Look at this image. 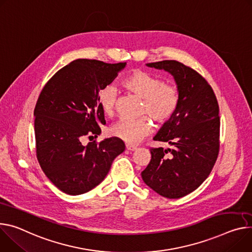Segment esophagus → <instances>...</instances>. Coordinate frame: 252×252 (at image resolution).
Returning <instances> with one entry per match:
<instances>
[{"label": "esophagus", "mask_w": 252, "mask_h": 252, "mask_svg": "<svg viewBox=\"0 0 252 252\" xmlns=\"http://www.w3.org/2000/svg\"><path fill=\"white\" fill-rule=\"evenodd\" d=\"M126 150H128V151H135L136 149H138V147L134 146V145H130V144H126Z\"/></svg>", "instance_id": "obj_1"}]
</instances>
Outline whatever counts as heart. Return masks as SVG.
Masks as SVG:
<instances>
[{"instance_id":"b5f03b06","label":"heart","mask_w":252,"mask_h":252,"mask_svg":"<svg viewBox=\"0 0 252 252\" xmlns=\"http://www.w3.org/2000/svg\"><path fill=\"white\" fill-rule=\"evenodd\" d=\"M122 86L133 95L143 98L142 113L148 114L157 124L165 125L176 114L181 94L177 85L165 83L164 79L151 72L135 69L123 80ZM117 91L106 85L98 94L99 107L106 117H112L116 109ZM148 116L140 119H123L110 127V133L127 144H138L153 130V123Z\"/></svg>"}]
</instances>
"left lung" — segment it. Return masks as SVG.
<instances>
[{"mask_svg": "<svg viewBox=\"0 0 252 252\" xmlns=\"http://www.w3.org/2000/svg\"><path fill=\"white\" fill-rule=\"evenodd\" d=\"M147 65L174 76L181 102L174 118L154 138L173 148H151L152 158L142 178L158 194L177 199L196 190L216 163L220 147L219 105L212 87L193 68L176 60Z\"/></svg>", "mask_w": 252, "mask_h": 252, "instance_id": "1", "label": "left lung"}]
</instances>
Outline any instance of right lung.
<instances>
[{
    "label": "right lung",
    "mask_w": 252,
    "mask_h": 252,
    "mask_svg": "<svg viewBox=\"0 0 252 252\" xmlns=\"http://www.w3.org/2000/svg\"><path fill=\"white\" fill-rule=\"evenodd\" d=\"M126 62L76 59L58 70L42 88L36 106V156L44 174L62 192L80 195L96 187L125 143L113 136L86 146L105 125L99 91L117 77Z\"/></svg>",
    "instance_id": "right-lung-1"
}]
</instances>
